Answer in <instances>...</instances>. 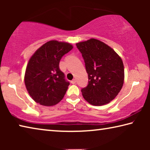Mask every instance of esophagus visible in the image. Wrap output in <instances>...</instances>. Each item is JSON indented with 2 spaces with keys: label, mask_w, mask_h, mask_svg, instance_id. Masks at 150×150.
<instances>
[{
  "label": "esophagus",
  "mask_w": 150,
  "mask_h": 150,
  "mask_svg": "<svg viewBox=\"0 0 150 150\" xmlns=\"http://www.w3.org/2000/svg\"><path fill=\"white\" fill-rule=\"evenodd\" d=\"M71 83H72V84H75L76 83V79H73L71 81Z\"/></svg>",
  "instance_id": "obj_1"
}]
</instances>
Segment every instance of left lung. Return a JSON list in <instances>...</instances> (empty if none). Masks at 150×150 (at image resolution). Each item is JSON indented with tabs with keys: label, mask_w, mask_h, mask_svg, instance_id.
Listing matches in <instances>:
<instances>
[{
	"label": "left lung",
	"mask_w": 150,
	"mask_h": 150,
	"mask_svg": "<svg viewBox=\"0 0 150 150\" xmlns=\"http://www.w3.org/2000/svg\"><path fill=\"white\" fill-rule=\"evenodd\" d=\"M76 45L82 54L88 73V85L81 89L83 96L94 106L109 103L124 84L122 60L112 48L100 40L91 38Z\"/></svg>",
	"instance_id": "8db88e82"
}]
</instances>
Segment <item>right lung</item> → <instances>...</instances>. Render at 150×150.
Wrapping results in <instances>:
<instances>
[{"label":"right lung","instance_id":"add662e5","mask_svg":"<svg viewBox=\"0 0 150 150\" xmlns=\"http://www.w3.org/2000/svg\"><path fill=\"white\" fill-rule=\"evenodd\" d=\"M72 49L69 43L52 40L42 45L30 58L24 83L35 102L50 106L63 99L69 82L59 69V62Z\"/></svg>","mask_w":150,"mask_h":150}]
</instances>
